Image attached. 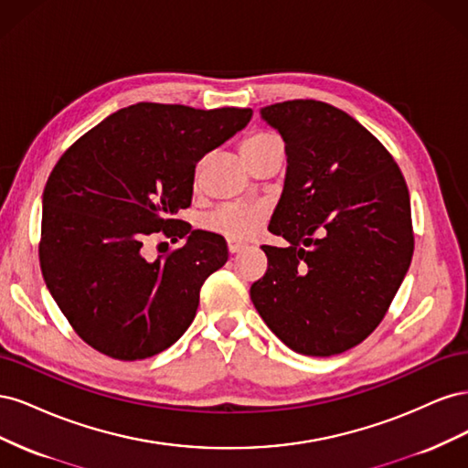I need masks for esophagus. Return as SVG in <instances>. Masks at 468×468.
Wrapping results in <instances>:
<instances>
[{
  "label": "esophagus",
  "mask_w": 468,
  "mask_h": 468,
  "mask_svg": "<svg viewBox=\"0 0 468 468\" xmlns=\"http://www.w3.org/2000/svg\"><path fill=\"white\" fill-rule=\"evenodd\" d=\"M242 250H246V244H242V242H236V239H229V251L232 253H239Z\"/></svg>",
  "instance_id": "esophagus-1"
}]
</instances>
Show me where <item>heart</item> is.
<instances>
[{
    "mask_svg": "<svg viewBox=\"0 0 468 468\" xmlns=\"http://www.w3.org/2000/svg\"><path fill=\"white\" fill-rule=\"evenodd\" d=\"M273 152H282V140L267 131L251 133L239 144V154L248 167ZM263 220L265 208L260 205H222L210 212L205 224L208 230L230 239H248L258 234Z\"/></svg>",
    "mask_w": 468,
    "mask_h": 468,
    "instance_id": "1",
    "label": "heart"
}]
</instances>
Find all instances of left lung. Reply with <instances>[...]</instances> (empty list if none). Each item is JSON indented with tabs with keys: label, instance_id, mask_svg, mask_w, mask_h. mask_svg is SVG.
I'll return each mask as SVG.
<instances>
[{
	"label": "left lung",
	"instance_id": "1",
	"mask_svg": "<svg viewBox=\"0 0 468 468\" xmlns=\"http://www.w3.org/2000/svg\"><path fill=\"white\" fill-rule=\"evenodd\" d=\"M261 119L285 140L287 174L261 246L253 306L282 344L330 357L361 344L400 289L414 253L410 195L378 140L342 109L294 99Z\"/></svg>",
	"mask_w": 468,
	"mask_h": 468
}]
</instances>
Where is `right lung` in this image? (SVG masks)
I'll use <instances>...</instances> for the list:
<instances>
[{
  "label": "right lung",
  "instance_id": "1",
  "mask_svg": "<svg viewBox=\"0 0 468 468\" xmlns=\"http://www.w3.org/2000/svg\"><path fill=\"white\" fill-rule=\"evenodd\" d=\"M251 109L136 103L69 146L42 193L40 269L76 334L121 361L158 356L186 332L224 238L176 220L195 165L242 131ZM164 231L183 249L146 262L142 239Z\"/></svg>",
  "mask_w": 468,
  "mask_h": 468
}]
</instances>
